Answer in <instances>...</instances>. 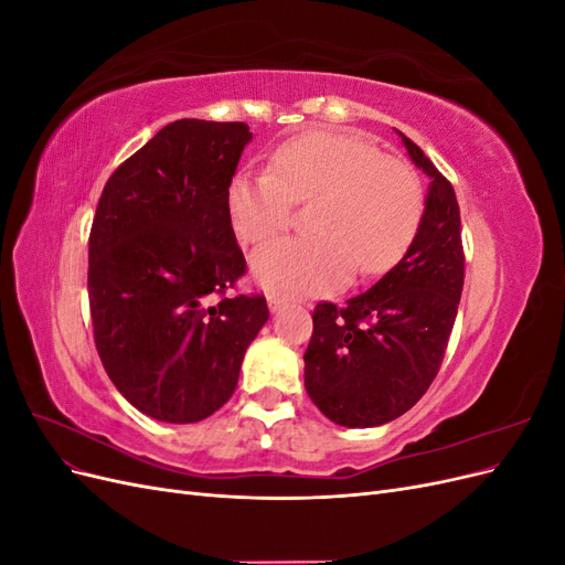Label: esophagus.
Listing matches in <instances>:
<instances>
[{"label": "esophagus", "mask_w": 565, "mask_h": 565, "mask_svg": "<svg viewBox=\"0 0 565 565\" xmlns=\"http://www.w3.org/2000/svg\"><path fill=\"white\" fill-rule=\"evenodd\" d=\"M285 303H287V299H285V297H278V295H268V309H270L273 313L280 311Z\"/></svg>", "instance_id": "obj_1"}]
</instances>
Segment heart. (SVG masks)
Here are the masks:
<instances>
[{
    "label": "heart",
    "mask_w": 565,
    "mask_h": 565,
    "mask_svg": "<svg viewBox=\"0 0 565 565\" xmlns=\"http://www.w3.org/2000/svg\"><path fill=\"white\" fill-rule=\"evenodd\" d=\"M295 202H313L316 235L256 249L254 278L280 295L313 297L358 276L396 266L422 228L426 198L415 169L374 143L339 131H309L282 143L268 172H235L226 185L231 228L247 245L292 221Z\"/></svg>",
    "instance_id": "obj_1"
}]
</instances>
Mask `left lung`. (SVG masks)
<instances>
[{"mask_svg":"<svg viewBox=\"0 0 565 565\" xmlns=\"http://www.w3.org/2000/svg\"><path fill=\"white\" fill-rule=\"evenodd\" d=\"M401 139L431 179L422 228L403 259L367 292L344 306H316L303 353L311 401L349 429L386 424L424 396L446 355L465 287L455 188L417 143L405 134Z\"/></svg>","mask_w":565,"mask_h":565,"instance_id":"8db88e82","label":"left lung"}]
</instances>
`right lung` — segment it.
<instances>
[{
  "label": "right lung",
  "mask_w": 565,
  "mask_h": 565,
  "mask_svg": "<svg viewBox=\"0 0 565 565\" xmlns=\"http://www.w3.org/2000/svg\"><path fill=\"white\" fill-rule=\"evenodd\" d=\"M249 141L245 122L177 119L98 200L87 278L96 351L117 391L158 422L216 413L268 320L262 295H228L247 264L226 185Z\"/></svg>",
  "instance_id": "1"
}]
</instances>
